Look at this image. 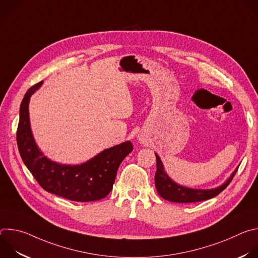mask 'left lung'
I'll list each match as a JSON object with an SVG mask.
<instances>
[{
    "label": "left lung",
    "mask_w": 258,
    "mask_h": 258,
    "mask_svg": "<svg viewBox=\"0 0 258 258\" xmlns=\"http://www.w3.org/2000/svg\"><path fill=\"white\" fill-rule=\"evenodd\" d=\"M156 155V173H155V186L158 194L165 200L170 202L177 203H192L199 202L203 200L211 199L217 196L220 192H223L232 181L239 167L231 174V176L224 182L222 186L210 190H199V189H190L177 185L165 172L161 159L157 154Z\"/></svg>",
    "instance_id": "obj_1"
}]
</instances>
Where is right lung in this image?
<instances>
[{
	"label": "right lung",
	"instance_id": "add662e5",
	"mask_svg": "<svg viewBox=\"0 0 258 258\" xmlns=\"http://www.w3.org/2000/svg\"><path fill=\"white\" fill-rule=\"evenodd\" d=\"M42 85L43 82H40L32 86L20 105L17 146L24 164L49 193L78 202L103 199L111 192L117 169L133 151V144L127 141L111 147L81 165L59 164L48 159L34 142L28 113L30 97Z\"/></svg>",
	"mask_w": 258,
	"mask_h": 258
}]
</instances>
